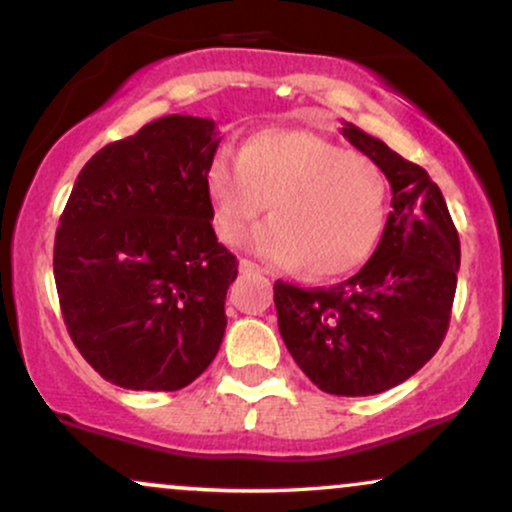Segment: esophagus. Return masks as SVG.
Returning a JSON list of instances; mask_svg holds the SVG:
<instances>
[{"mask_svg": "<svg viewBox=\"0 0 512 512\" xmlns=\"http://www.w3.org/2000/svg\"><path fill=\"white\" fill-rule=\"evenodd\" d=\"M240 272L243 274H260L262 272V267L260 264H255V262H250V260H240Z\"/></svg>", "mask_w": 512, "mask_h": 512, "instance_id": "34e87169", "label": "esophagus"}]
</instances>
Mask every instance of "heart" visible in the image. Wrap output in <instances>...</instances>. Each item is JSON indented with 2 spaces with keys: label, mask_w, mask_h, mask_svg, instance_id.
<instances>
[{
  "label": "heart",
  "mask_w": 512,
  "mask_h": 512,
  "mask_svg": "<svg viewBox=\"0 0 512 512\" xmlns=\"http://www.w3.org/2000/svg\"><path fill=\"white\" fill-rule=\"evenodd\" d=\"M211 223L236 245L272 204L252 250L305 279L354 272L373 255L387 221V178L366 154L310 129L250 134L238 158L216 154L204 173Z\"/></svg>",
  "instance_id": "heart-1"
}]
</instances>
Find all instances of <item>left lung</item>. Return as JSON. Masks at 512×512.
<instances>
[{"instance_id": "obj_1", "label": "left lung", "mask_w": 512, "mask_h": 512, "mask_svg": "<svg viewBox=\"0 0 512 512\" xmlns=\"http://www.w3.org/2000/svg\"><path fill=\"white\" fill-rule=\"evenodd\" d=\"M342 134L383 168L392 202L361 272L330 289L274 284L286 349L322 392L366 397L431 361L450 325L460 236L440 187L416 163L344 122Z\"/></svg>"}]
</instances>
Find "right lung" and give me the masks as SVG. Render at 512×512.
<instances>
[{
	"instance_id": "right-lung-1",
	"label": "right lung",
	"mask_w": 512,
	"mask_h": 512,
	"mask_svg": "<svg viewBox=\"0 0 512 512\" xmlns=\"http://www.w3.org/2000/svg\"><path fill=\"white\" fill-rule=\"evenodd\" d=\"M219 142L214 120L158 117L74 182L52 267L69 337L108 383L180 390L219 351L238 276L204 190Z\"/></svg>"
}]
</instances>
